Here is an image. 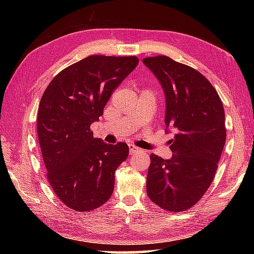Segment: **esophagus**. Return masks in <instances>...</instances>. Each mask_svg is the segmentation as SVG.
Returning a JSON list of instances; mask_svg holds the SVG:
<instances>
[{"label":"esophagus","mask_w":254,"mask_h":254,"mask_svg":"<svg viewBox=\"0 0 254 254\" xmlns=\"http://www.w3.org/2000/svg\"><path fill=\"white\" fill-rule=\"evenodd\" d=\"M128 150H130V154H131V155L135 154V153H138V152H141V149H139V148L136 147V146H134L133 144L128 145Z\"/></svg>","instance_id":"obj_1"}]
</instances>
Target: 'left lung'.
<instances>
[{"label": "left lung", "mask_w": 254, "mask_h": 254, "mask_svg": "<svg viewBox=\"0 0 254 254\" xmlns=\"http://www.w3.org/2000/svg\"><path fill=\"white\" fill-rule=\"evenodd\" d=\"M164 90L166 132L172 157L150 155L146 191L161 208L182 212L199 201L212 183L225 146V111L217 91L203 75L172 59H143Z\"/></svg>", "instance_id": "left-lung-1"}]
</instances>
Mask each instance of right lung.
Wrapping results in <instances>:
<instances>
[{
  "label": "right lung",
  "instance_id": "add662e5",
  "mask_svg": "<svg viewBox=\"0 0 254 254\" xmlns=\"http://www.w3.org/2000/svg\"><path fill=\"white\" fill-rule=\"evenodd\" d=\"M137 64L136 57H87L59 73L41 97L37 133L48 181L69 208L93 210L111 196L128 146L95 138L90 126Z\"/></svg>",
  "mask_w": 254,
  "mask_h": 254
}]
</instances>
